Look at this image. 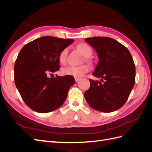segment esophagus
<instances>
[{"instance_id": "obj_1", "label": "esophagus", "mask_w": 152, "mask_h": 152, "mask_svg": "<svg viewBox=\"0 0 152 152\" xmlns=\"http://www.w3.org/2000/svg\"><path fill=\"white\" fill-rule=\"evenodd\" d=\"M80 79V78H79V77H75V82H78V81H79V80Z\"/></svg>"}]
</instances>
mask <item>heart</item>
<instances>
[{"mask_svg":"<svg viewBox=\"0 0 152 152\" xmlns=\"http://www.w3.org/2000/svg\"><path fill=\"white\" fill-rule=\"evenodd\" d=\"M78 48L82 54L86 58L89 57L93 53L92 49L89 45L82 43L78 45ZM68 52V48L63 49L59 55V60L61 63L65 64L66 61V58ZM89 71V66L86 65L80 66H68L61 69V73L64 75H70L75 77H81Z\"/></svg>","mask_w":152,"mask_h":152,"instance_id":"1","label":"heart"}]
</instances>
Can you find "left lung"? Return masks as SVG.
I'll use <instances>...</instances> for the list:
<instances>
[{"instance_id": "obj_1", "label": "left lung", "mask_w": 152, "mask_h": 152, "mask_svg": "<svg viewBox=\"0 0 152 152\" xmlns=\"http://www.w3.org/2000/svg\"><path fill=\"white\" fill-rule=\"evenodd\" d=\"M97 53L98 63L89 79L90 88L84 97L91 107L102 112H112L125 104L135 83L136 68L131 54L124 45L107 37L85 39ZM104 80H103L102 79Z\"/></svg>"}]
</instances>
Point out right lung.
Wrapping results in <instances>:
<instances>
[{
    "instance_id": "1",
    "label": "right lung",
    "mask_w": 152,
    "mask_h": 152,
    "mask_svg": "<svg viewBox=\"0 0 152 152\" xmlns=\"http://www.w3.org/2000/svg\"><path fill=\"white\" fill-rule=\"evenodd\" d=\"M73 42L44 36L21 49L15 61V82L24 102L34 111L48 113L65 102L69 89L75 84L74 77H49L48 74L59 70V53Z\"/></svg>"
}]
</instances>
